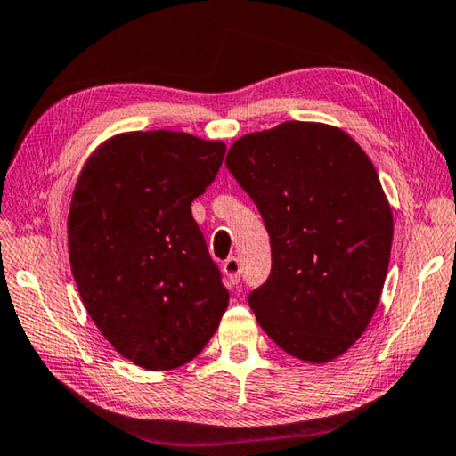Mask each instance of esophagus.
<instances>
[{
  "instance_id": "obj_1",
  "label": "esophagus",
  "mask_w": 456,
  "mask_h": 456,
  "mask_svg": "<svg viewBox=\"0 0 456 456\" xmlns=\"http://www.w3.org/2000/svg\"><path fill=\"white\" fill-rule=\"evenodd\" d=\"M223 272H225V276H227V280L231 281V284H240V280H241V264H240V259L237 257H227L225 262H223Z\"/></svg>"
}]
</instances>
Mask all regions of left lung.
Returning a JSON list of instances; mask_svg holds the SVG:
<instances>
[{
	"label": "left lung",
	"mask_w": 456,
	"mask_h": 456,
	"mask_svg": "<svg viewBox=\"0 0 456 456\" xmlns=\"http://www.w3.org/2000/svg\"><path fill=\"white\" fill-rule=\"evenodd\" d=\"M227 168L270 233L272 272L248 296L288 355L327 363L363 335L392 251L379 176L343 129L286 121L229 148Z\"/></svg>",
	"instance_id": "left-lung-1"
}]
</instances>
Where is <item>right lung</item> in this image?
I'll return each mask as SVG.
<instances>
[{
	"instance_id": "obj_1",
	"label": "right lung",
	"mask_w": 456,
	"mask_h": 456,
	"mask_svg": "<svg viewBox=\"0 0 456 456\" xmlns=\"http://www.w3.org/2000/svg\"><path fill=\"white\" fill-rule=\"evenodd\" d=\"M225 143L129 132L93 151L72 192L69 257L86 313L115 351L150 371L189 363L229 305L191 202Z\"/></svg>"
}]
</instances>
